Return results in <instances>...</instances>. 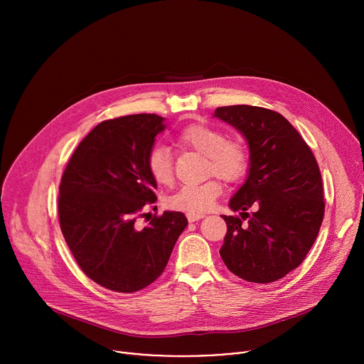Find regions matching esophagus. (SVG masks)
Wrapping results in <instances>:
<instances>
[{
  "instance_id": "obj_1",
  "label": "esophagus",
  "mask_w": 364,
  "mask_h": 364,
  "mask_svg": "<svg viewBox=\"0 0 364 364\" xmlns=\"http://www.w3.org/2000/svg\"><path fill=\"white\" fill-rule=\"evenodd\" d=\"M204 218V215L201 213V215H193V213H187V220L191 223V222H197V220H200V219H203Z\"/></svg>"
}]
</instances>
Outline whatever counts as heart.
<instances>
[{
  "label": "heart",
  "instance_id": "b5f03b06",
  "mask_svg": "<svg viewBox=\"0 0 364 364\" xmlns=\"http://www.w3.org/2000/svg\"><path fill=\"white\" fill-rule=\"evenodd\" d=\"M176 144L205 155V171L228 183L240 181L249 171L250 152L247 145L209 124L196 122L184 127L176 135ZM146 168L155 183L170 186L174 181V159L167 146L155 145L146 155ZM223 187L219 180L210 178L200 184H186L167 198L173 210L200 215L210 210Z\"/></svg>",
  "mask_w": 364,
  "mask_h": 364
}]
</instances>
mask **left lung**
Instances as JSON below:
<instances>
[{"mask_svg":"<svg viewBox=\"0 0 364 364\" xmlns=\"http://www.w3.org/2000/svg\"><path fill=\"white\" fill-rule=\"evenodd\" d=\"M215 117L239 129L250 151L247 178L229 203L242 213L223 216L228 232L220 256L247 282L278 281L302 264L318 236L326 210L318 163L299 132L275 111L233 105L218 108ZM252 205L257 212L249 215Z\"/></svg>","mask_w":364,"mask_h":364,"instance_id":"8db88e82","label":"left lung"}]
</instances>
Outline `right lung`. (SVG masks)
<instances>
[{"label":"right lung","mask_w":364,"mask_h":364,"mask_svg":"<svg viewBox=\"0 0 364 364\" xmlns=\"http://www.w3.org/2000/svg\"><path fill=\"white\" fill-rule=\"evenodd\" d=\"M155 114L97 124L77 145L59 187V222L80 269L100 287L131 294L166 269L187 226L181 212H164L144 229L135 222L157 201L146 155L166 127Z\"/></svg>","instance_id":"add662e5"}]
</instances>
